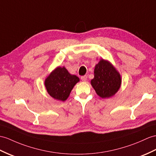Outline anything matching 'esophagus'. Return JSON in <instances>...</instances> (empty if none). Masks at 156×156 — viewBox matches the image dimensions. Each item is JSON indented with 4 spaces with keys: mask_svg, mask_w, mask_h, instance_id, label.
Returning <instances> with one entry per match:
<instances>
[{
    "mask_svg": "<svg viewBox=\"0 0 156 156\" xmlns=\"http://www.w3.org/2000/svg\"><path fill=\"white\" fill-rule=\"evenodd\" d=\"M81 80L83 81H86L87 80V75H84V76H82V77H81Z\"/></svg>",
    "mask_w": 156,
    "mask_h": 156,
    "instance_id": "1",
    "label": "esophagus"
}]
</instances>
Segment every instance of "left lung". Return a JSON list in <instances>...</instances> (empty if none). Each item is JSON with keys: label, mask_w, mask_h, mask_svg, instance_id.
<instances>
[{"label": "left lung", "mask_w": 156, "mask_h": 156, "mask_svg": "<svg viewBox=\"0 0 156 156\" xmlns=\"http://www.w3.org/2000/svg\"><path fill=\"white\" fill-rule=\"evenodd\" d=\"M94 77L90 83L97 94L101 98L113 96L119 90L121 77L108 62L101 59L94 67Z\"/></svg>", "instance_id": "obj_1"}]
</instances>
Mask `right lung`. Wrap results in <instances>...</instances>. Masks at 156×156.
<instances>
[{
  "label": "right lung",
  "instance_id": "add662e5",
  "mask_svg": "<svg viewBox=\"0 0 156 156\" xmlns=\"http://www.w3.org/2000/svg\"><path fill=\"white\" fill-rule=\"evenodd\" d=\"M78 81V77L71 75L64 67H59L45 79V86L51 97L64 101L69 96L71 90Z\"/></svg>",
  "mask_w": 156,
  "mask_h": 156
}]
</instances>
